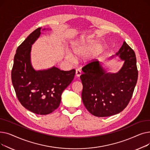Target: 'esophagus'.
Here are the masks:
<instances>
[{
  "instance_id": "obj_1",
  "label": "esophagus",
  "mask_w": 150,
  "mask_h": 150,
  "mask_svg": "<svg viewBox=\"0 0 150 150\" xmlns=\"http://www.w3.org/2000/svg\"><path fill=\"white\" fill-rule=\"evenodd\" d=\"M81 70L79 69H76V75L78 77H79V76L81 75Z\"/></svg>"
}]
</instances>
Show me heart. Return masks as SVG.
Wrapping results in <instances>:
<instances>
[{
    "mask_svg": "<svg viewBox=\"0 0 150 150\" xmlns=\"http://www.w3.org/2000/svg\"><path fill=\"white\" fill-rule=\"evenodd\" d=\"M101 49V45L98 44H93L91 45H78L74 47V53L78 57H86L89 56L100 51ZM66 57L70 61H74L75 58L72 53L70 52L67 53Z\"/></svg>",
    "mask_w": 150,
    "mask_h": 150,
    "instance_id": "heart-1",
    "label": "heart"
}]
</instances>
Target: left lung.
<instances>
[{
    "instance_id": "1",
    "label": "left lung",
    "mask_w": 150,
    "mask_h": 150,
    "mask_svg": "<svg viewBox=\"0 0 150 150\" xmlns=\"http://www.w3.org/2000/svg\"><path fill=\"white\" fill-rule=\"evenodd\" d=\"M116 55L125 61L116 74L106 73L97 59L82 69V100L88 111L96 117H109L122 111L131 99L137 83L134 52L124 42Z\"/></svg>"
}]
</instances>
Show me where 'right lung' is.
Wrapping results in <instances>:
<instances>
[{
  "label": "right lung",
  "instance_id": "add662e5",
  "mask_svg": "<svg viewBox=\"0 0 150 150\" xmlns=\"http://www.w3.org/2000/svg\"><path fill=\"white\" fill-rule=\"evenodd\" d=\"M41 31V27L36 29L18 47L11 80L21 104L35 114L46 115L59 107L61 94L74 80L75 70L64 71L55 67L44 70L33 69L30 62L31 47Z\"/></svg>",
  "mask_w": 150,
  "mask_h": 150
}]
</instances>
